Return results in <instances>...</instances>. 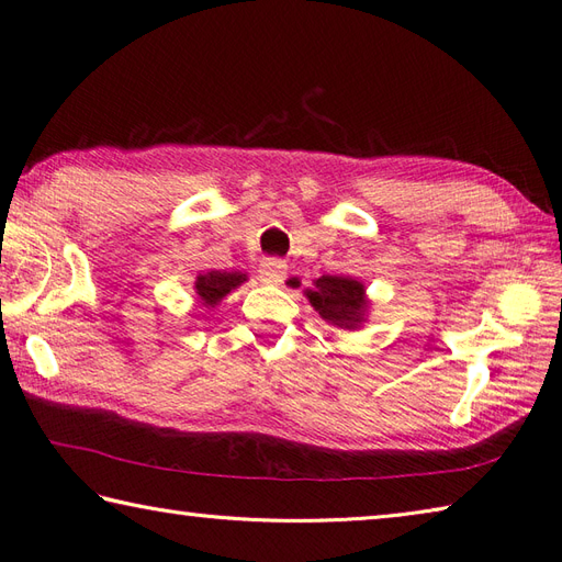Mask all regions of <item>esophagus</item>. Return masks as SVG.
<instances>
[{
    "label": "esophagus",
    "instance_id": "obj_1",
    "mask_svg": "<svg viewBox=\"0 0 562 562\" xmlns=\"http://www.w3.org/2000/svg\"><path fill=\"white\" fill-rule=\"evenodd\" d=\"M285 271H288V267H285L283 260H279V258H265V260L260 262L258 277H260L262 283L277 285V283H281V281L285 279Z\"/></svg>",
    "mask_w": 562,
    "mask_h": 562
}]
</instances>
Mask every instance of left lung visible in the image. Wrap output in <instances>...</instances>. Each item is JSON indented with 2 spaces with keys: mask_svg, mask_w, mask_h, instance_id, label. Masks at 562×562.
<instances>
[{
  "mask_svg": "<svg viewBox=\"0 0 562 562\" xmlns=\"http://www.w3.org/2000/svg\"><path fill=\"white\" fill-rule=\"evenodd\" d=\"M314 310L333 326L356 328L366 312V288L363 283L347 277H321L314 291H307Z\"/></svg>",
  "mask_w": 562,
  "mask_h": 562,
  "instance_id": "left-lung-1",
  "label": "left lung"
}]
</instances>
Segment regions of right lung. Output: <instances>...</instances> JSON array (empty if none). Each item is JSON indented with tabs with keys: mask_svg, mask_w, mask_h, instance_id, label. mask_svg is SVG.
<instances>
[{
	"mask_svg": "<svg viewBox=\"0 0 562 562\" xmlns=\"http://www.w3.org/2000/svg\"><path fill=\"white\" fill-rule=\"evenodd\" d=\"M246 281V274H239V271H209V274H201L196 279V293L203 300L206 307H213L220 300H223L232 288L241 285Z\"/></svg>",
	"mask_w": 562,
	"mask_h": 562,
	"instance_id": "obj_1",
	"label": "right lung"
}]
</instances>
